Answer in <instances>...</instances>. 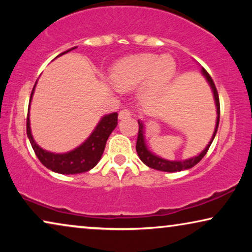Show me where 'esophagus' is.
<instances>
[{
    "instance_id": "34e87169",
    "label": "esophagus",
    "mask_w": 252,
    "mask_h": 252,
    "mask_svg": "<svg viewBox=\"0 0 252 252\" xmlns=\"http://www.w3.org/2000/svg\"><path fill=\"white\" fill-rule=\"evenodd\" d=\"M132 117V111L128 109H123L122 111L119 112V119H125V118H129Z\"/></svg>"
}]
</instances>
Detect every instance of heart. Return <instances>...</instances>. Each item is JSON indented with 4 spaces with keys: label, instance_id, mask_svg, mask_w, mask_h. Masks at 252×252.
<instances>
[{
    "label": "heart",
    "instance_id": "1",
    "mask_svg": "<svg viewBox=\"0 0 252 252\" xmlns=\"http://www.w3.org/2000/svg\"><path fill=\"white\" fill-rule=\"evenodd\" d=\"M177 64L168 55L140 54L128 56L113 65L111 81L122 91L141 85L140 97L150 101L159 95L175 74Z\"/></svg>",
    "mask_w": 252,
    "mask_h": 252
}]
</instances>
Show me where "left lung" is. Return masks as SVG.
I'll use <instances>...</instances> for the list:
<instances>
[{"instance_id": "left-lung-1", "label": "left lung", "mask_w": 252, "mask_h": 252, "mask_svg": "<svg viewBox=\"0 0 252 252\" xmlns=\"http://www.w3.org/2000/svg\"><path fill=\"white\" fill-rule=\"evenodd\" d=\"M202 73L205 77L206 81L209 82L210 87L212 89L213 97H215V102L217 106V123H216V128H215V132H213L212 139L210 140L209 144L204 148V150H203L199 155H197V156L191 157L189 158V159H185V160H167L159 156H157V155L153 154L149 149H148L146 144V139H144V125L142 122H140L139 120V122H137L139 123V134H137L136 151H137V155H139L140 159L142 160L147 166L155 168V170H158V171H164V172H179V171L188 170V168H191L192 166H195V165L205 156L206 153H208L209 148L211 146L213 139H215L217 130H218L219 118H220V103H219L218 92H217L216 85L215 82H213L212 78L210 77V74L203 67H202Z\"/></svg>"}]
</instances>
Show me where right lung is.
Listing matches in <instances>:
<instances>
[{
	"mask_svg": "<svg viewBox=\"0 0 252 252\" xmlns=\"http://www.w3.org/2000/svg\"><path fill=\"white\" fill-rule=\"evenodd\" d=\"M75 48L77 47L71 48V49L60 54L58 56H62V55L75 49ZM35 85H34L32 94H31L30 105L31 101H32L34 89H35ZM117 124H118V113L117 112L110 113V115H105L104 117H102V119L99 120L97 126L95 127V129L93 130V133L89 135L88 139L86 140L84 143L80 144L78 148H75V149L65 154L50 153V151L44 150L41 147L37 146L36 142L33 139L32 133H31L30 113L27 115L26 132L30 142L32 144L34 153H35L36 157L39 158V160L44 165V166L49 168V170L53 172H56V173L77 174L82 173V172H87L89 170H92L94 166H96V164L98 163L99 159H101L103 151H104L106 141H108L112 130L117 127Z\"/></svg>",
	"mask_w": 252,
	"mask_h": 252,
	"instance_id": "right-lung-1",
	"label": "right lung"
}]
</instances>
